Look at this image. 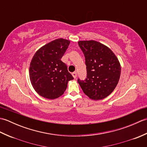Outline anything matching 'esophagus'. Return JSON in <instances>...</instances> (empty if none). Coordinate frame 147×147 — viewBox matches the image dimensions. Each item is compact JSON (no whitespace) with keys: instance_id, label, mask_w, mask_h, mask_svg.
Here are the masks:
<instances>
[{"instance_id":"34e87169","label":"esophagus","mask_w":147,"mask_h":147,"mask_svg":"<svg viewBox=\"0 0 147 147\" xmlns=\"http://www.w3.org/2000/svg\"><path fill=\"white\" fill-rule=\"evenodd\" d=\"M72 75H73V76L74 77V78H76V76H77V73H76V72H74V73H72Z\"/></svg>"}]
</instances>
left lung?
<instances>
[{"label": "left lung", "mask_w": 147, "mask_h": 147, "mask_svg": "<svg viewBox=\"0 0 147 147\" xmlns=\"http://www.w3.org/2000/svg\"><path fill=\"white\" fill-rule=\"evenodd\" d=\"M85 57L87 78L78 80L85 95L94 100L107 97L116 87L121 76V64L108 47L95 40L79 41Z\"/></svg>", "instance_id": "8db88e82"}]
</instances>
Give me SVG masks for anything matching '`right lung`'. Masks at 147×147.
Returning <instances> with one entry per match:
<instances>
[{
	"instance_id": "obj_1",
	"label": "right lung",
	"mask_w": 147,
	"mask_h": 147,
	"mask_svg": "<svg viewBox=\"0 0 147 147\" xmlns=\"http://www.w3.org/2000/svg\"><path fill=\"white\" fill-rule=\"evenodd\" d=\"M70 41L55 39L40 47L31 61V83L38 94L48 99L59 98L64 93L70 80L74 79L61 58Z\"/></svg>"
}]
</instances>
